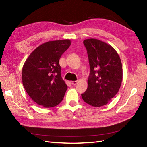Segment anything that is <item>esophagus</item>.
Masks as SVG:
<instances>
[{
  "instance_id": "1",
  "label": "esophagus",
  "mask_w": 147,
  "mask_h": 147,
  "mask_svg": "<svg viewBox=\"0 0 147 147\" xmlns=\"http://www.w3.org/2000/svg\"><path fill=\"white\" fill-rule=\"evenodd\" d=\"M71 83L73 84V85H76L78 83V81H71Z\"/></svg>"
}]
</instances>
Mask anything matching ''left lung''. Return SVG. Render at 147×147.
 Wrapping results in <instances>:
<instances>
[{"instance_id": "8db88e82", "label": "left lung", "mask_w": 147, "mask_h": 147, "mask_svg": "<svg viewBox=\"0 0 147 147\" xmlns=\"http://www.w3.org/2000/svg\"><path fill=\"white\" fill-rule=\"evenodd\" d=\"M90 74L88 89L82 98L92 106L106 105L118 93L123 80V67L118 53L110 45L96 39H87Z\"/></svg>"}]
</instances>
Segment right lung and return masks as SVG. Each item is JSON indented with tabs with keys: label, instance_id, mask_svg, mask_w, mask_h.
<instances>
[{
	"label": "right lung",
	"instance_id": "right-lung-1",
	"mask_svg": "<svg viewBox=\"0 0 147 147\" xmlns=\"http://www.w3.org/2000/svg\"><path fill=\"white\" fill-rule=\"evenodd\" d=\"M70 39L48 41L32 51L22 70V80L30 97L39 105L52 108L61 102L67 89L59 60L71 45Z\"/></svg>",
	"mask_w": 147,
	"mask_h": 147
}]
</instances>
